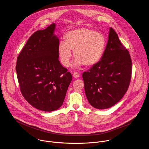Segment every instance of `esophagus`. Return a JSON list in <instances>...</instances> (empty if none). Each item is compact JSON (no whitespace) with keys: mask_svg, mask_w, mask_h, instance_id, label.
Masks as SVG:
<instances>
[{"mask_svg":"<svg viewBox=\"0 0 149 149\" xmlns=\"http://www.w3.org/2000/svg\"><path fill=\"white\" fill-rule=\"evenodd\" d=\"M73 76L74 78H78V77H79V76H80V74H79L78 72H74V73H73Z\"/></svg>","mask_w":149,"mask_h":149,"instance_id":"1","label":"esophagus"}]
</instances>
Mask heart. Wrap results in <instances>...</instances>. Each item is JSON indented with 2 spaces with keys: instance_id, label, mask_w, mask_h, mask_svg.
Instances as JSON below:
<instances>
[{
  "instance_id": "obj_1",
  "label": "heart",
  "mask_w": 149,
  "mask_h": 149,
  "mask_svg": "<svg viewBox=\"0 0 149 149\" xmlns=\"http://www.w3.org/2000/svg\"><path fill=\"white\" fill-rule=\"evenodd\" d=\"M104 36L87 27L74 29L65 35V41L61 40L57 51L60 60L65 66H68L72 57V50L75 58L73 66L81 65L91 66L101 59L105 47Z\"/></svg>"
}]
</instances>
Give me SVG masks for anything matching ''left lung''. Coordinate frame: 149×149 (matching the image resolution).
<instances>
[{
    "mask_svg": "<svg viewBox=\"0 0 149 149\" xmlns=\"http://www.w3.org/2000/svg\"><path fill=\"white\" fill-rule=\"evenodd\" d=\"M131 73L129 52L115 31L110 27L101 60L83 73L85 95L89 104L100 109L114 106L127 91Z\"/></svg>",
    "mask_w": 149,
    "mask_h": 149,
    "instance_id": "8db88e82",
    "label": "left lung"
}]
</instances>
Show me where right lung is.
<instances>
[{
	"mask_svg": "<svg viewBox=\"0 0 149 149\" xmlns=\"http://www.w3.org/2000/svg\"><path fill=\"white\" fill-rule=\"evenodd\" d=\"M56 24L33 33L18 56L16 71L22 94L32 106L43 111L63 104L72 76L58 60Z\"/></svg>",
	"mask_w": 149,
	"mask_h": 149,
	"instance_id": "1",
	"label": "right lung"
}]
</instances>
